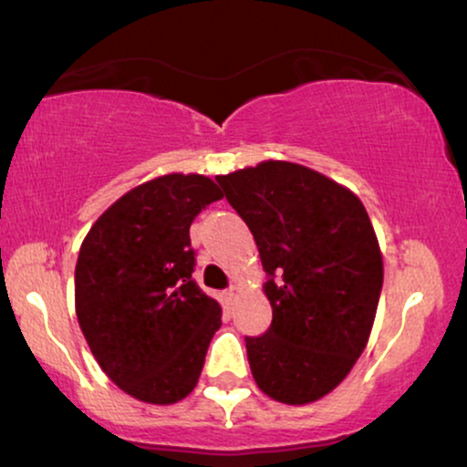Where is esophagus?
<instances>
[{
  "mask_svg": "<svg viewBox=\"0 0 467 467\" xmlns=\"http://www.w3.org/2000/svg\"><path fill=\"white\" fill-rule=\"evenodd\" d=\"M238 294H240V287H235V285L225 289V298H227V302H234L235 298H238Z\"/></svg>",
  "mask_w": 467,
  "mask_h": 467,
  "instance_id": "1",
  "label": "esophagus"
}]
</instances>
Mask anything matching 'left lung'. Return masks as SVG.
<instances>
[{
    "mask_svg": "<svg viewBox=\"0 0 467 467\" xmlns=\"http://www.w3.org/2000/svg\"><path fill=\"white\" fill-rule=\"evenodd\" d=\"M257 242L268 275L270 328L246 337L251 373L278 403L335 390L365 352L384 264L365 205L352 191L287 161L216 175Z\"/></svg>",
    "mask_w": 467,
    "mask_h": 467,
    "instance_id": "obj_1",
    "label": "left lung"
}]
</instances>
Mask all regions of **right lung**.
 Returning a JSON list of instances; mask_svg holds the SVG:
<instances>
[{
  "label": "right lung",
  "instance_id": "right-lung-1",
  "mask_svg": "<svg viewBox=\"0 0 467 467\" xmlns=\"http://www.w3.org/2000/svg\"><path fill=\"white\" fill-rule=\"evenodd\" d=\"M221 197L199 173L143 182L102 212L78 251V326L107 378L139 401L189 397L221 328V305L192 281L189 235Z\"/></svg>",
  "mask_w": 467,
  "mask_h": 467
}]
</instances>
